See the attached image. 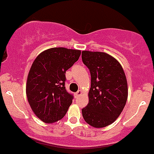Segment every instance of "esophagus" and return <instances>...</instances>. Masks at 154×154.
I'll return each instance as SVG.
<instances>
[{"mask_svg":"<svg viewBox=\"0 0 154 154\" xmlns=\"http://www.w3.org/2000/svg\"><path fill=\"white\" fill-rule=\"evenodd\" d=\"M81 94H82V91H81V90H79L77 92L75 93V97H79Z\"/></svg>","mask_w":154,"mask_h":154,"instance_id":"1","label":"esophagus"}]
</instances>
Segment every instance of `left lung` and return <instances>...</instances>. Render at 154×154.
Segmentation results:
<instances>
[{"label":"left lung","instance_id":"left-lung-1","mask_svg":"<svg viewBox=\"0 0 154 154\" xmlns=\"http://www.w3.org/2000/svg\"><path fill=\"white\" fill-rule=\"evenodd\" d=\"M82 60L91 73L88 104L82 109L86 123L96 128L112 124L128 99V83L119 62L101 52L82 51Z\"/></svg>","mask_w":154,"mask_h":154}]
</instances>
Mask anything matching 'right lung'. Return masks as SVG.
Instances as JSON below:
<instances>
[{"label": "right lung", "mask_w": 154, "mask_h": 154, "mask_svg": "<svg viewBox=\"0 0 154 154\" xmlns=\"http://www.w3.org/2000/svg\"><path fill=\"white\" fill-rule=\"evenodd\" d=\"M81 51L63 47L46 49L31 66L26 81L28 102L37 118L54 123L66 115L73 95L66 89V72L73 66Z\"/></svg>", "instance_id": "right-lung-1"}]
</instances>
